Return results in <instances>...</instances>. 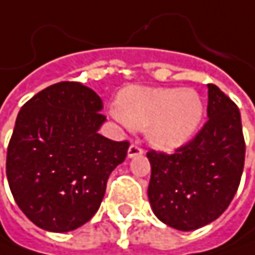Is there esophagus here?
Instances as JSON below:
<instances>
[{
	"mask_svg": "<svg viewBox=\"0 0 255 255\" xmlns=\"http://www.w3.org/2000/svg\"><path fill=\"white\" fill-rule=\"evenodd\" d=\"M140 155H143V147L137 143H132L128 147V158H134V156H140Z\"/></svg>",
	"mask_w": 255,
	"mask_h": 255,
	"instance_id": "1",
	"label": "esophagus"
}]
</instances>
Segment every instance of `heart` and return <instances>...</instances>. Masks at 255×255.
I'll use <instances>...</instances> for the list:
<instances>
[{"mask_svg": "<svg viewBox=\"0 0 255 255\" xmlns=\"http://www.w3.org/2000/svg\"><path fill=\"white\" fill-rule=\"evenodd\" d=\"M202 100L193 90L128 87L114 117L134 129H147L153 146L173 150L193 135L202 120Z\"/></svg>", "mask_w": 255, "mask_h": 255, "instance_id": "b5f03b06", "label": "heart"}]
</instances>
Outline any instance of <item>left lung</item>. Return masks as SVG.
<instances>
[{
  "label": "left lung",
  "instance_id": "left-lung-1",
  "mask_svg": "<svg viewBox=\"0 0 255 255\" xmlns=\"http://www.w3.org/2000/svg\"><path fill=\"white\" fill-rule=\"evenodd\" d=\"M208 121L173 153L150 149L149 202L170 228L195 230L219 219L232 202L245 162L241 114L235 102L208 84Z\"/></svg>",
  "mask_w": 255,
  "mask_h": 255
}]
</instances>
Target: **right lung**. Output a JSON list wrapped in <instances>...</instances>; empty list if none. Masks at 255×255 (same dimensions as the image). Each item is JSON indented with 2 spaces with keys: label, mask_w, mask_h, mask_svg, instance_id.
Returning a JSON list of instances; mask_svg holds the SVG:
<instances>
[{
  "label": "right lung",
  "mask_w": 255,
  "mask_h": 255,
  "mask_svg": "<svg viewBox=\"0 0 255 255\" xmlns=\"http://www.w3.org/2000/svg\"><path fill=\"white\" fill-rule=\"evenodd\" d=\"M102 99L88 87L62 81L22 106L5 173L19 208L38 228L69 232L99 210L111 173L129 143L99 134Z\"/></svg>",
  "instance_id": "1"
}]
</instances>
